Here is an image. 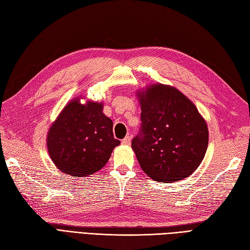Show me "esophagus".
I'll return each mask as SVG.
<instances>
[{"label": "esophagus", "mask_w": 250, "mask_h": 250, "mask_svg": "<svg viewBox=\"0 0 250 250\" xmlns=\"http://www.w3.org/2000/svg\"><path fill=\"white\" fill-rule=\"evenodd\" d=\"M130 143H131V138H130V136H125L123 140H121V144H123V145H125V146L130 145Z\"/></svg>", "instance_id": "obj_1"}]
</instances>
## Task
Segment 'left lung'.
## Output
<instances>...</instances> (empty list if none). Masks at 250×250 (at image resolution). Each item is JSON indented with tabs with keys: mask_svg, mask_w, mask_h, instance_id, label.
I'll list each match as a JSON object with an SVG mask.
<instances>
[{
	"mask_svg": "<svg viewBox=\"0 0 250 250\" xmlns=\"http://www.w3.org/2000/svg\"><path fill=\"white\" fill-rule=\"evenodd\" d=\"M140 131L132 149L140 167L152 180L173 183L197 169L208 146L206 121L178 89L151 85L139 93Z\"/></svg>",
	"mask_w": 250,
	"mask_h": 250,
	"instance_id": "8db88e82",
	"label": "left lung"
}]
</instances>
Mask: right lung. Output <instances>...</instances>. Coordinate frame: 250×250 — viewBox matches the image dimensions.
I'll return each instance as SVG.
<instances>
[{"mask_svg":"<svg viewBox=\"0 0 250 250\" xmlns=\"http://www.w3.org/2000/svg\"><path fill=\"white\" fill-rule=\"evenodd\" d=\"M102 105L78 99L69 102L50 126L47 149L56 167L70 176H87L107 163L120 144L113 134V121Z\"/></svg>","mask_w":250,"mask_h":250,"instance_id":"1","label":"right lung"}]
</instances>
